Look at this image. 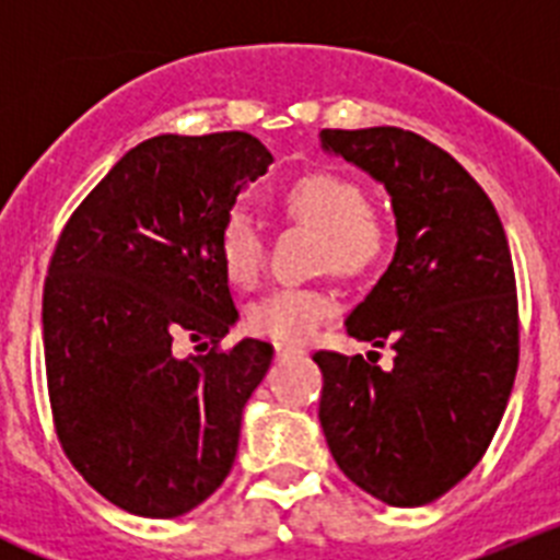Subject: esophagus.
<instances>
[{
  "mask_svg": "<svg viewBox=\"0 0 560 560\" xmlns=\"http://www.w3.org/2000/svg\"><path fill=\"white\" fill-rule=\"evenodd\" d=\"M275 350L280 359H285V355H303L305 353L300 345H291V341H275Z\"/></svg>",
  "mask_w": 560,
  "mask_h": 560,
  "instance_id": "1",
  "label": "esophagus"
}]
</instances>
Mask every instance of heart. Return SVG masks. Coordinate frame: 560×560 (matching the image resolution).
Returning a JSON list of instances; mask_svg holds the SVG:
<instances>
[{
    "label": "heart",
    "mask_w": 560,
    "mask_h": 560,
    "mask_svg": "<svg viewBox=\"0 0 560 560\" xmlns=\"http://www.w3.org/2000/svg\"><path fill=\"white\" fill-rule=\"evenodd\" d=\"M285 215L323 232V260L345 277L381 264L389 249L387 221L368 205V190L353 176L314 171L291 182L280 196ZM219 255L235 285H255L264 271V235L249 212L232 210L219 232ZM334 311V300L316 289H275L249 305L252 334L277 341H305Z\"/></svg>",
    "instance_id": "b5f03b06"
}]
</instances>
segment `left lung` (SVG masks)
<instances>
[{
    "instance_id": "obj_1",
    "label": "left lung",
    "mask_w": 560,
    "mask_h": 560,
    "mask_svg": "<svg viewBox=\"0 0 560 560\" xmlns=\"http://www.w3.org/2000/svg\"><path fill=\"white\" fill-rule=\"evenodd\" d=\"M389 192L393 264L350 311L348 334L393 345V370L314 353L319 423L345 477L395 508L429 504L482 459L518 368L511 246L491 199L452 153L393 126L319 131Z\"/></svg>"
}]
</instances>
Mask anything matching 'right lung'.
Returning <instances> with one entry per match:
<instances>
[{"label":"right lung","mask_w":560,"mask_h":560,"mask_svg":"<svg viewBox=\"0 0 560 560\" xmlns=\"http://www.w3.org/2000/svg\"><path fill=\"white\" fill-rule=\"evenodd\" d=\"M269 165L246 131L160 133L106 173L58 237L42 305L58 440L133 516L199 508L235 463L246 400L275 348L210 350L237 323L219 232ZM179 338L206 353L179 357Z\"/></svg>","instance_id":"obj_1"}]
</instances>
